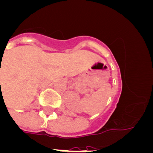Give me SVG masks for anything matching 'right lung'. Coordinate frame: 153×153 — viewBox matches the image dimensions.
Wrapping results in <instances>:
<instances>
[{"label": "right lung", "mask_w": 153, "mask_h": 153, "mask_svg": "<svg viewBox=\"0 0 153 153\" xmlns=\"http://www.w3.org/2000/svg\"><path fill=\"white\" fill-rule=\"evenodd\" d=\"M0 83H1V82H0Z\"/></svg>", "instance_id": "add662e5"}]
</instances>
